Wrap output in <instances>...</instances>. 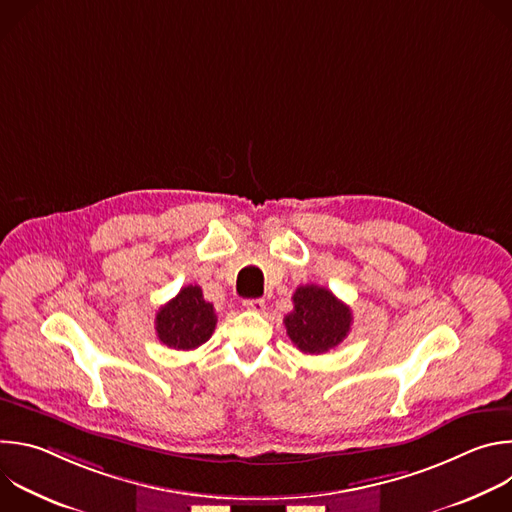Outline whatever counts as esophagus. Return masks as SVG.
I'll return each instance as SVG.
<instances>
[{
	"mask_svg": "<svg viewBox=\"0 0 512 512\" xmlns=\"http://www.w3.org/2000/svg\"><path fill=\"white\" fill-rule=\"evenodd\" d=\"M243 306H245L247 310H251V312H263V310H265V302L259 300V298H255V300H245Z\"/></svg>",
	"mask_w": 512,
	"mask_h": 512,
	"instance_id": "1",
	"label": "esophagus"
}]
</instances>
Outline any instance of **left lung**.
Instances as JSON below:
<instances>
[{
    "instance_id": "left-lung-1",
    "label": "left lung",
    "mask_w": 512,
    "mask_h": 512,
    "mask_svg": "<svg viewBox=\"0 0 512 512\" xmlns=\"http://www.w3.org/2000/svg\"><path fill=\"white\" fill-rule=\"evenodd\" d=\"M294 312L283 318L289 340L304 354H324L350 332L352 312L330 289L300 285L294 294Z\"/></svg>"
}]
</instances>
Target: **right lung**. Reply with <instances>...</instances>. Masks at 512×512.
<instances>
[{
  "label": "right lung",
  "mask_w": 512,
  "mask_h": 512,
  "mask_svg": "<svg viewBox=\"0 0 512 512\" xmlns=\"http://www.w3.org/2000/svg\"><path fill=\"white\" fill-rule=\"evenodd\" d=\"M216 326V314L198 285H186L156 314L160 342L176 350H194L204 344Z\"/></svg>",
  "instance_id": "right-lung-1"
}]
</instances>
